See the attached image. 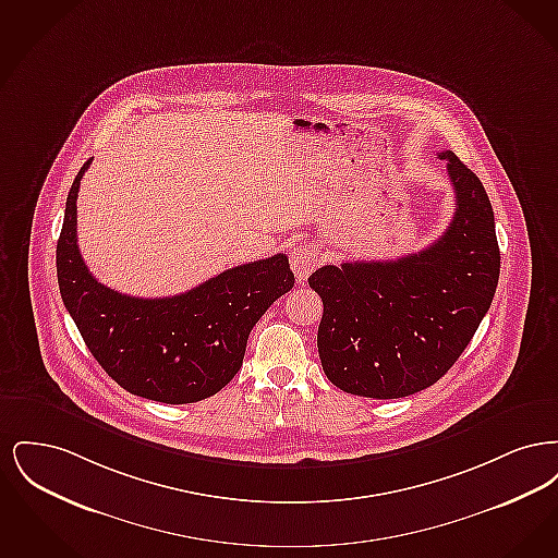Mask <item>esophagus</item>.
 Returning a JSON list of instances; mask_svg holds the SVG:
<instances>
[{"mask_svg": "<svg viewBox=\"0 0 558 558\" xmlns=\"http://www.w3.org/2000/svg\"><path fill=\"white\" fill-rule=\"evenodd\" d=\"M318 251L310 244H299L291 251V267L296 280H307V276L318 266Z\"/></svg>", "mask_w": 558, "mask_h": 558, "instance_id": "obj_1", "label": "esophagus"}]
</instances>
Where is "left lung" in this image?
Here are the masks:
<instances>
[{
	"label": "left lung",
	"mask_w": 558,
	"mask_h": 558,
	"mask_svg": "<svg viewBox=\"0 0 558 558\" xmlns=\"http://www.w3.org/2000/svg\"><path fill=\"white\" fill-rule=\"evenodd\" d=\"M456 192L444 236L396 262H349L310 276L324 314V374L360 398L418 393L450 371L487 314L500 278L494 209L477 175L451 150Z\"/></svg>",
	"instance_id": "obj_1"
}]
</instances>
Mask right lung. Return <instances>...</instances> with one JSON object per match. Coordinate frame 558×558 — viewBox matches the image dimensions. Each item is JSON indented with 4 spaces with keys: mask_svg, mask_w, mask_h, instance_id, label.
Wrapping results in <instances>:
<instances>
[{
    "mask_svg": "<svg viewBox=\"0 0 558 558\" xmlns=\"http://www.w3.org/2000/svg\"><path fill=\"white\" fill-rule=\"evenodd\" d=\"M77 173L56 244L66 312L108 376L125 391L162 403H194L221 391L240 371L248 335L294 284L284 253L230 267L192 291L140 299L98 282L77 246Z\"/></svg>",
    "mask_w": 558,
    "mask_h": 558,
    "instance_id": "add662e5",
    "label": "right lung"
}]
</instances>
